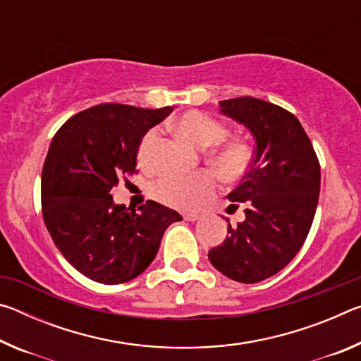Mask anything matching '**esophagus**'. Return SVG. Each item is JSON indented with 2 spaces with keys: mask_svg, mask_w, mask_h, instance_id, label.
<instances>
[{
  "mask_svg": "<svg viewBox=\"0 0 361 361\" xmlns=\"http://www.w3.org/2000/svg\"><path fill=\"white\" fill-rule=\"evenodd\" d=\"M183 218H185L186 221H197V219H200V215L195 212H188V213H183Z\"/></svg>",
  "mask_w": 361,
  "mask_h": 361,
  "instance_id": "obj_1",
  "label": "esophagus"
}]
</instances>
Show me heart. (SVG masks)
Segmentation results:
<instances>
[{
  "label": "heart",
  "mask_w": 361,
  "mask_h": 361,
  "mask_svg": "<svg viewBox=\"0 0 361 361\" xmlns=\"http://www.w3.org/2000/svg\"><path fill=\"white\" fill-rule=\"evenodd\" d=\"M178 135L195 148H209L221 142L226 129L210 116L200 111H186L173 122ZM156 137L151 129L143 135L138 146V159L142 162L148 157L149 146ZM210 166L223 180H237L245 173L250 162V149L245 143L232 140L213 148L209 154ZM216 183L209 172L195 173L189 178H162L154 183L151 192L159 202L176 210L191 212L199 209L215 192Z\"/></svg>",
  "instance_id": "b5f03b06"
}]
</instances>
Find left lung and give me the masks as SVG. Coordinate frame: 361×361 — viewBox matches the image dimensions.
Here are the masks:
<instances>
[{"label":"left lung","instance_id":"left-lung-1","mask_svg":"<svg viewBox=\"0 0 361 361\" xmlns=\"http://www.w3.org/2000/svg\"><path fill=\"white\" fill-rule=\"evenodd\" d=\"M219 113L245 127L255 157L231 202H245V219L228 226L209 259L223 276L258 283L288 264L309 234L319 204L320 166L296 116L274 103L240 97L218 103Z\"/></svg>","mask_w":361,"mask_h":361}]
</instances>
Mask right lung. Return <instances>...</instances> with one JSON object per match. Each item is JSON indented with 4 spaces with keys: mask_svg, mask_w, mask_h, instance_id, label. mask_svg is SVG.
<instances>
[{
    "mask_svg": "<svg viewBox=\"0 0 361 361\" xmlns=\"http://www.w3.org/2000/svg\"><path fill=\"white\" fill-rule=\"evenodd\" d=\"M172 106L146 109L105 103L78 113L49 146L41 176L42 216L70 264L94 282L138 277L178 212L148 200L137 210L116 204L111 189L137 166L140 142Z\"/></svg>",
    "mask_w": 361,
    "mask_h": 361,
    "instance_id": "add662e5",
    "label": "right lung"
}]
</instances>
